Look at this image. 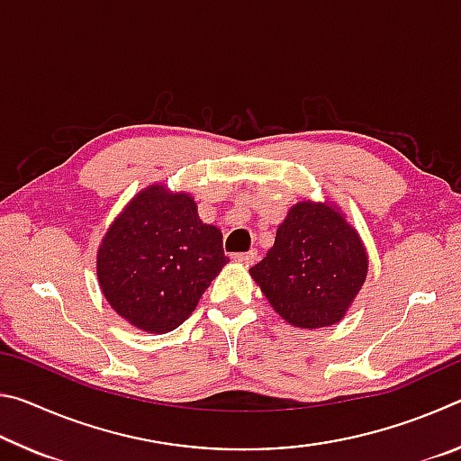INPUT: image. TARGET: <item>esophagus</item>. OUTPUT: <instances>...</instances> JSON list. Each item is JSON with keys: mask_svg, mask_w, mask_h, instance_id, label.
Here are the masks:
<instances>
[{"mask_svg": "<svg viewBox=\"0 0 461 461\" xmlns=\"http://www.w3.org/2000/svg\"><path fill=\"white\" fill-rule=\"evenodd\" d=\"M256 258H258V249H249V252H238V254H233V260L241 262V264H254Z\"/></svg>", "mask_w": 461, "mask_h": 461, "instance_id": "esophagus-1", "label": "esophagus"}]
</instances>
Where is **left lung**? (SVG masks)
<instances>
[{
    "label": "left lung",
    "instance_id": "obj_1",
    "mask_svg": "<svg viewBox=\"0 0 461 461\" xmlns=\"http://www.w3.org/2000/svg\"><path fill=\"white\" fill-rule=\"evenodd\" d=\"M276 313L294 327L338 323L360 291L368 258L357 231L325 203H296L267 258L249 268Z\"/></svg>",
    "mask_w": 461,
    "mask_h": 461
}]
</instances>
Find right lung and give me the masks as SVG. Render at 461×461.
I'll use <instances>...</instances> for the list:
<instances>
[{
  "mask_svg": "<svg viewBox=\"0 0 461 461\" xmlns=\"http://www.w3.org/2000/svg\"><path fill=\"white\" fill-rule=\"evenodd\" d=\"M228 260L221 231L199 220L189 194L154 185L105 233L97 278L115 313L138 330L168 333L193 313Z\"/></svg>",
  "mask_w": 461,
  "mask_h": 461,
  "instance_id": "1",
  "label": "right lung"
}]
</instances>
